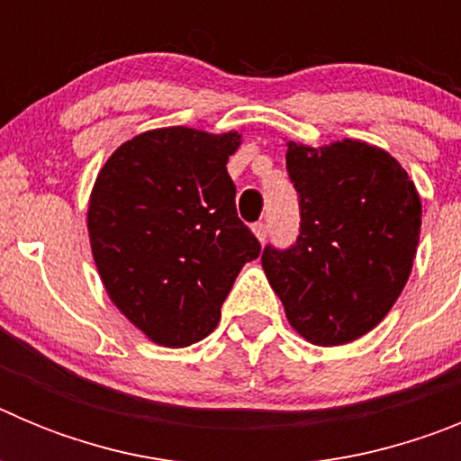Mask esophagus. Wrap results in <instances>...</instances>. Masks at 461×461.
Wrapping results in <instances>:
<instances>
[{
    "instance_id": "esophagus-1",
    "label": "esophagus",
    "mask_w": 461,
    "mask_h": 461,
    "mask_svg": "<svg viewBox=\"0 0 461 461\" xmlns=\"http://www.w3.org/2000/svg\"><path fill=\"white\" fill-rule=\"evenodd\" d=\"M251 230H254V235L260 240V242H266V238H267V223H263V221L254 223V228H251Z\"/></svg>"
}]
</instances>
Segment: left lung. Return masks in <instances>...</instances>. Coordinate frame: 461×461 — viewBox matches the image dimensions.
<instances>
[{
    "label": "left lung",
    "instance_id": "obj_1",
    "mask_svg": "<svg viewBox=\"0 0 461 461\" xmlns=\"http://www.w3.org/2000/svg\"><path fill=\"white\" fill-rule=\"evenodd\" d=\"M286 145L303 223L291 249L266 247L260 263L297 335L348 344L404 291L420 240V194L397 158L369 142Z\"/></svg>",
    "mask_w": 461,
    "mask_h": 461
}]
</instances>
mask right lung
Returning <instances> with one entry per match:
<instances>
[{
    "label": "right lung",
    "mask_w": 461,
    "mask_h": 461,
    "mask_svg": "<svg viewBox=\"0 0 461 461\" xmlns=\"http://www.w3.org/2000/svg\"><path fill=\"white\" fill-rule=\"evenodd\" d=\"M242 133L166 126L110 154L87 205L104 288L158 346L205 339L244 263L260 244L240 221L226 164Z\"/></svg>",
    "instance_id": "right-lung-1"
}]
</instances>
